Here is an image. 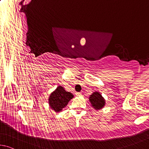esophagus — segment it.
I'll return each mask as SVG.
<instances>
[{
  "mask_svg": "<svg viewBox=\"0 0 149 149\" xmlns=\"http://www.w3.org/2000/svg\"><path fill=\"white\" fill-rule=\"evenodd\" d=\"M76 95H77V96L81 95H82V92H77V93H76Z\"/></svg>",
  "mask_w": 149,
  "mask_h": 149,
  "instance_id": "obj_1",
  "label": "esophagus"
}]
</instances>
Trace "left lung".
<instances>
[{
	"instance_id": "left-lung-1",
	"label": "left lung",
	"mask_w": 149,
	"mask_h": 149,
	"mask_svg": "<svg viewBox=\"0 0 149 149\" xmlns=\"http://www.w3.org/2000/svg\"><path fill=\"white\" fill-rule=\"evenodd\" d=\"M89 101L92 107L95 110H100L105 105V99L99 92H93L92 94L90 95Z\"/></svg>"
}]
</instances>
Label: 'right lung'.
I'll return each instance as SVG.
<instances>
[{
  "label": "right lung",
  "instance_id": "obj_1",
  "mask_svg": "<svg viewBox=\"0 0 149 149\" xmlns=\"http://www.w3.org/2000/svg\"><path fill=\"white\" fill-rule=\"evenodd\" d=\"M73 97L74 95L71 93L67 92L63 87L59 86L49 96V106L55 112H61Z\"/></svg>",
  "mask_w": 149,
  "mask_h": 149
}]
</instances>
